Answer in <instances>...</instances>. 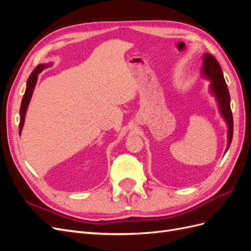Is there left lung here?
Returning <instances> with one entry per match:
<instances>
[{
    "label": "left lung",
    "mask_w": 251,
    "mask_h": 251,
    "mask_svg": "<svg viewBox=\"0 0 251 251\" xmlns=\"http://www.w3.org/2000/svg\"><path fill=\"white\" fill-rule=\"evenodd\" d=\"M202 59V74L205 78L210 80V93L215 95L219 104V111L226 121L227 126H228V131H227V140H228V142H227L226 148L227 151L230 147L233 135V119L230 109L229 91L225 82L221 66H220L218 60L210 53H204Z\"/></svg>",
    "instance_id": "obj_1"
}]
</instances>
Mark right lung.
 I'll return each instance as SVG.
<instances>
[{
  "instance_id": "1",
  "label": "right lung",
  "mask_w": 251,
  "mask_h": 251,
  "mask_svg": "<svg viewBox=\"0 0 251 251\" xmlns=\"http://www.w3.org/2000/svg\"><path fill=\"white\" fill-rule=\"evenodd\" d=\"M48 67H51V64H40L32 71V73L30 74V76H29V78L27 80L26 91H25L24 96H23L22 103H21V109H20V126H19L20 135H21V132H22L23 126H24L25 115H26V112H27V109H28V104L30 102V100H31V96H32L33 90H34V87H35V83H36V80H37V76H39V74L44 69H46V68H48Z\"/></svg>"
}]
</instances>
